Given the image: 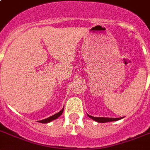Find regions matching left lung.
<instances>
[{
	"instance_id": "1",
	"label": "left lung",
	"mask_w": 150,
	"mask_h": 150,
	"mask_svg": "<svg viewBox=\"0 0 150 150\" xmlns=\"http://www.w3.org/2000/svg\"><path fill=\"white\" fill-rule=\"evenodd\" d=\"M88 116L92 118L94 121H96V122H99V123H106V122H109V121H118L120 119L123 118V117H119V118H110V117H93L90 116L88 114Z\"/></svg>"
}]
</instances>
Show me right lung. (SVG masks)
<instances>
[{"label":"right lung","instance_id":"add662e5","mask_svg":"<svg viewBox=\"0 0 150 150\" xmlns=\"http://www.w3.org/2000/svg\"><path fill=\"white\" fill-rule=\"evenodd\" d=\"M63 111H64V108L61 110V111H59L58 113L54 114L53 116H50L49 117H47V118L43 119V120H41V121H39V122H40V123H48V122H50L51 121L55 120V119H57V117H59L61 116V114H62V113H63Z\"/></svg>","mask_w":150,"mask_h":150}]
</instances>
